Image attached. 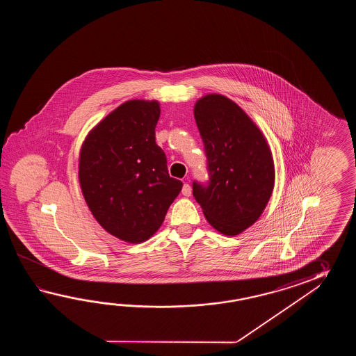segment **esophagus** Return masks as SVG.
Returning <instances> with one entry per match:
<instances>
[{"label": "esophagus", "mask_w": 356, "mask_h": 356, "mask_svg": "<svg viewBox=\"0 0 356 356\" xmlns=\"http://www.w3.org/2000/svg\"><path fill=\"white\" fill-rule=\"evenodd\" d=\"M181 193H183V195H184L186 197L191 196V193H192V189H191V186H189L188 183H184V184H183Z\"/></svg>", "instance_id": "34e87169"}]
</instances>
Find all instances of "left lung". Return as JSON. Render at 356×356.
Returning a JSON list of instances; mask_svg holds the SVG:
<instances>
[{
	"instance_id": "1",
	"label": "left lung",
	"mask_w": 356,
	"mask_h": 356,
	"mask_svg": "<svg viewBox=\"0 0 356 356\" xmlns=\"http://www.w3.org/2000/svg\"><path fill=\"white\" fill-rule=\"evenodd\" d=\"M207 181H193V197L218 232L236 235L257 221L273 189L275 170L262 132L241 106L219 94L195 106Z\"/></svg>"
}]
</instances>
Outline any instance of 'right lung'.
<instances>
[{
  "mask_svg": "<svg viewBox=\"0 0 356 356\" xmlns=\"http://www.w3.org/2000/svg\"><path fill=\"white\" fill-rule=\"evenodd\" d=\"M158 102L129 100L86 137L79 165L85 201L108 233L129 243L149 239L163 224L183 183L168 173L155 143Z\"/></svg>",
  "mask_w": 356,
  "mask_h": 356,
  "instance_id": "right-lung-1",
  "label": "right lung"
}]
</instances>
